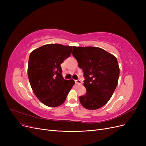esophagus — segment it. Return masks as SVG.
<instances>
[{
	"instance_id": "obj_1",
	"label": "esophagus",
	"mask_w": 146,
	"mask_h": 146,
	"mask_svg": "<svg viewBox=\"0 0 146 146\" xmlns=\"http://www.w3.org/2000/svg\"><path fill=\"white\" fill-rule=\"evenodd\" d=\"M75 82H76V83L77 84V85H81V84H82V81L80 80H75Z\"/></svg>"
}]
</instances>
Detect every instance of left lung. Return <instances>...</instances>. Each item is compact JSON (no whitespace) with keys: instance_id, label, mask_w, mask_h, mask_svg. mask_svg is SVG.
I'll return each instance as SVG.
<instances>
[{"instance_id":"left-lung-1","label":"left lung","mask_w":146,"mask_h":146,"mask_svg":"<svg viewBox=\"0 0 146 146\" xmlns=\"http://www.w3.org/2000/svg\"><path fill=\"white\" fill-rule=\"evenodd\" d=\"M72 55L84 73L85 95L79 97L88 110L103 107L111 98L117 85L119 67L117 58L102 48L73 47Z\"/></svg>"}]
</instances>
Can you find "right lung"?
Segmentation results:
<instances>
[{
	"instance_id": "obj_1",
	"label": "right lung",
	"mask_w": 146,
	"mask_h": 146,
	"mask_svg": "<svg viewBox=\"0 0 146 146\" xmlns=\"http://www.w3.org/2000/svg\"><path fill=\"white\" fill-rule=\"evenodd\" d=\"M72 50V46L48 44L30 55L28 77L31 87L37 98L47 107L62 105L74 85L72 79L63 78L60 66Z\"/></svg>"
}]
</instances>
